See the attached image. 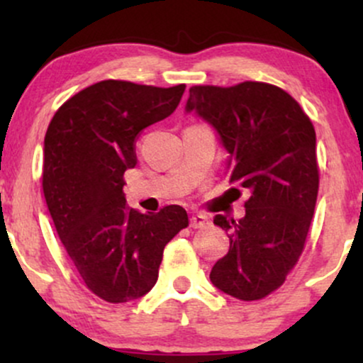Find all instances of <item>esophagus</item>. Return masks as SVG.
Returning a JSON list of instances; mask_svg holds the SVG:
<instances>
[{
    "label": "esophagus",
    "mask_w": 363,
    "mask_h": 363,
    "mask_svg": "<svg viewBox=\"0 0 363 363\" xmlns=\"http://www.w3.org/2000/svg\"><path fill=\"white\" fill-rule=\"evenodd\" d=\"M189 225L193 228H203L205 225H208V216L203 215V213H193L189 220Z\"/></svg>",
    "instance_id": "obj_1"
}]
</instances>
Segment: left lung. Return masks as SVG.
Here are the masks:
<instances>
[{"mask_svg":"<svg viewBox=\"0 0 363 363\" xmlns=\"http://www.w3.org/2000/svg\"><path fill=\"white\" fill-rule=\"evenodd\" d=\"M186 112L215 129L232 189L251 194L240 220L213 218L230 247L210 280L230 297L259 301L283 285L303 251L319 189L314 126L294 97L261 82L191 86Z\"/></svg>","mask_w":363,"mask_h":363,"instance_id":"8db88e82","label":"left lung"}]
</instances>
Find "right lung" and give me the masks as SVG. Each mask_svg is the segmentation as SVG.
Returning a JSON list of instances; mask_svg holds the SVG:
<instances>
[{
    "label": "right lung",
    "mask_w": 363,
    "mask_h": 363,
    "mask_svg": "<svg viewBox=\"0 0 363 363\" xmlns=\"http://www.w3.org/2000/svg\"><path fill=\"white\" fill-rule=\"evenodd\" d=\"M184 90L99 82L62 104L45 133L43 189L54 227L86 289L111 303L148 294L165 245L189 225L182 206L140 213L123 193L136 138L169 118Z\"/></svg>",
    "instance_id": "obj_1"
}]
</instances>
